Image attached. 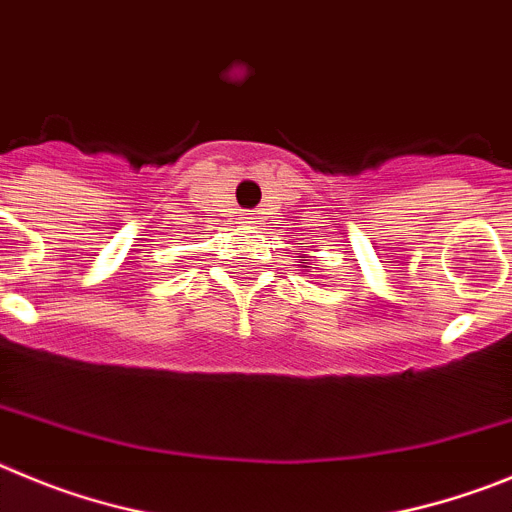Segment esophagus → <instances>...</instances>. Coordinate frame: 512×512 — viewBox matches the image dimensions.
<instances>
[{
  "label": "esophagus",
  "instance_id": "esophagus-1",
  "mask_svg": "<svg viewBox=\"0 0 512 512\" xmlns=\"http://www.w3.org/2000/svg\"><path fill=\"white\" fill-rule=\"evenodd\" d=\"M242 219H245V222H247V224H250V219H252V216H247V214H245V216H242Z\"/></svg>",
  "mask_w": 512,
  "mask_h": 512
}]
</instances>
